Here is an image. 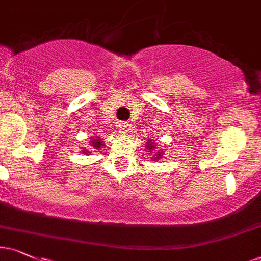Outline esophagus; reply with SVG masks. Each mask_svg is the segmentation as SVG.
Instances as JSON below:
<instances>
[{"label":"esophagus","mask_w":261,"mask_h":261,"mask_svg":"<svg viewBox=\"0 0 261 261\" xmlns=\"http://www.w3.org/2000/svg\"><path fill=\"white\" fill-rule=\"evenodd\" d=\"M130 126L131 125L128 124V122H125V121H120L118 124V128H119V131H120L121 134H126L128 130H130Z\"/></svg>","instance_id":"34e87169"}]
</instances>
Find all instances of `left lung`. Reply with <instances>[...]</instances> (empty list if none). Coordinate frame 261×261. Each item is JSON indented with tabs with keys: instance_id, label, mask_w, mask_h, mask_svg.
<instances>
[{
	"instance_id": "obj_1",
	"label": "left lung",
	"mask_w": 261,
	"mask_h": 261,
	"mask_svg": "<svg viewBox=\"0 0 261 261\" xmlns=\"http://www.w3.org/2000/svg\"><path fill=\"white\" fill-rule=\"evenodd\" d=\"M154 148H155V147H154L153 142H152V140H148L147 147H146V149H147L148 152H152V151H153ZM155 154H157V157H154L155 160H161V155H162V154H164V153H163V152H162V151H160V152H157V153H155Z\"/></svg>"
}]
</instances>
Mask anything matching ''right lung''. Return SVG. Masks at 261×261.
<instances>
[{
    "mask_svg": "<svg viewBox=\"0 0 261 261\" xmlns=\"http://www.w3.org/2000/svg\"><path fill=\"white\" fill-rule=\"evenodd\" d=\"M91 146L94 149H99L101 146H103V141H100V139H93V141H92V143H91ZM83 153H86V152H83ZM89 153H91V152H89Z\"/></svg>",
    "mask_w": 261,
    "mask_h": 261,
    "instance_id": "1",
    "label": "right lung"
}]
</instances>
